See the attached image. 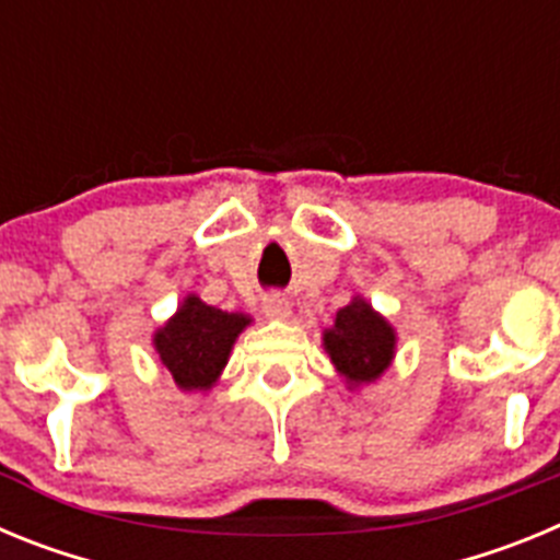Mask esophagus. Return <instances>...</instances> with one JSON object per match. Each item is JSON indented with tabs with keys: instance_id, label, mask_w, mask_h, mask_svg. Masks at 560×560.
Instances as JSON below:
<instances>
[{
	"instance_id": "esophagus-1",
	"label": "esophagus",
	"mask_w": 560,
	"mask_h": 560,
	"mask_svg": "<svg viewBox=\"0 0 560 560\" xmlns=\"http://www.w3.org/2000/svg\"><path fill=\"white\" fill-rule=\"evenodd\" d=\"M264 314L269 316V319H277V323H285L291 316V303L280 294H269L264 300Z\"/></svg>"
}]
</instances>
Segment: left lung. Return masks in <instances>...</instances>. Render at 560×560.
Returning <instances> with one entry per match:
<instances>
[{"instance_id": "obj_1", "label": "left lung", "mask_w": 560, "mask_h": 560, "mask_svg": "<svg viewBox=\"0 0 560 560\" xmlns=\"http://www.w3.org/2000/svg\"><path fill=\"white\" fill-rule=\"evenodd\" d=\"M323 348L345 387L355 393L393 368L398 334L387 316L355 294L345 308L336 311L334 325L323 330Z\"/></svg>"}]
</instances>
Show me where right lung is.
Listing matches in <instances>:
<instances>
[{"mask_svg":"<svg viewBox=\"0 0 560 560\" xmlns=\"http://www.w3.org/2000/svg\"><path fill=\"white\" fill-rule=\"evenodd\" d=\"M252 325L244 311H221L187 294L176 314L153 330V353L162 373L182 393H210L219 384L237 336Z\"/></svg>","mask_w":560,"mask_h":560,"instance_id":"1","label":"right lung"}]
</instances>
